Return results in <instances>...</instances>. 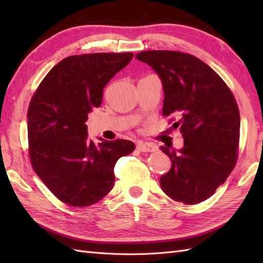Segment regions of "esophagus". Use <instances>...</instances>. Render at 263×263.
Segmentation results:
<instances>
[{"label":"esophagus","mask_w":263,"mask_h":263,"mask_svg":"<svg viewBox=\"0 0 263 263\" xmlns=\"http://www.w3.org/2000/svg\"><path fill=\"white\" fill-rule=\"evenodd\" d=\"M137 149L139 152L141 153H154L156 152V146L153 143H149V142H138L137 144Z\"/></svg>","instance_id":"1"}]
</instances>
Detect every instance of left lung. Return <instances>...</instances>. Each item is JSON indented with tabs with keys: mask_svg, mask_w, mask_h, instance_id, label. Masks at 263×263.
I'll return each mask as SVG.
<instances>
[{
	"mask_svg": "<svg viewBox=\"0 0 263 263\" xmlns=\"http://www.w3.org/2000/svg\"><path fill=\"white\" fill-rule=\"evenodd\" d=\"M157 72L164 87L163 116H172L184 147L160 150L172 160L160 186L173 200L197 204L209 199L230 176L237 161L239 110L225 81L198 58L176 51L136 55Z\"/></svg>",
	"mask_w": 263,
	"mask_h": 263,
	"instance_id": "obj_1",
	"label": "left lung"
}]
</instances>
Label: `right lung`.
Wrapping results in <instances>:
<instances>
[{"label":"right lung","instance_id":"obj_1","mask_svg":"<svg viewBox=\"0 0 263 263\" xmlns=\"http://www.w3.org/2000/svg\"><path fill=\"white\" fill-rule=\"evenodd\" d=\"M133 53L73 55L44 78L28 108L31 166L55 197L72 206L102 200L114 185V166L135 143L116 139L96 146L86 122L103 100L104 87L130 63Z\"/></svg>","mask_w":263,"mask_h":263}]
</instances>
